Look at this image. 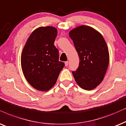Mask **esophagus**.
<instances>
[{
  "label": "esophagus",
  "mask_w": 126,
  "mask_h": 126,
  "mask_svg": "<svg viewBox=\"0 0 126 126\" xmlns=\"http://www.w3.org/2000/svg\"><path fill=\"white\" fill-rule=\"evenodd\" d=\"M65 66H68V61H67V62H65Z\"/></svg>",
  "instance_id": "1"
}]
</instances>
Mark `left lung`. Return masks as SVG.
<instances>
[{
	"label": "left lung",
	"mask_w": 126,
	"mask_h": 126,
	"mask_svg": "<svg viewBox=\"0 0 126 126\" xmlns=\"http://www.w3.org/2000/svg\"><path fill=\"white\" fill-rule=\"evenodd\" d=\"M69 36L80 61L77 70L72 71L75 81L84 90H93L102 81L109 64L105 41L98 31L87 25L71 30Z\"/></svg>",
	"instance_id": "left-lung-1"
}]
</instances>
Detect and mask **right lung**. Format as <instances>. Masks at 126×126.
<instances>
[{
    "label": "right lung",
    "instance_id": "right-lung-1",
    "mask_svg": "<svg viewBox=\"0 0 126 126\" xmlns=\"http://www.w3.org/2000/svg\"><path fill=\"white\" fill-rule=\"evenodd\" d=\"M58 35L53 27H41L28 38L21 56L22 70L27 81L36 90L47 91L57 81L64 63L59 60L54 45Z\"/></svg>",
    "mask_w": 126,
    "mask_h": 126
}]
</instances>
